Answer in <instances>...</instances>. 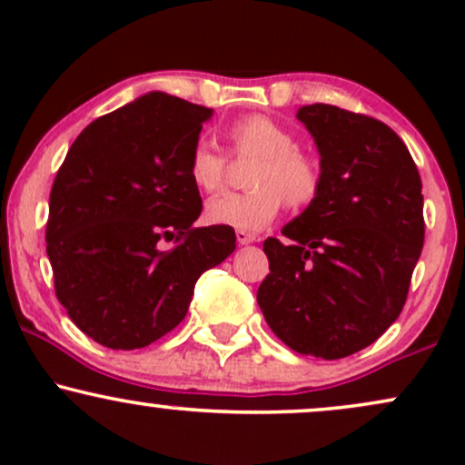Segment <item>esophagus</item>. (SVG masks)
<instances>
[{"instance_id":"obj_1","label":"esophagus","mask_w":465,"mask_h":465,"mask_svg":"<svg viewBox=\"0 0 465 465\" xmlns=\"http://www.w3.org/2000/svg\"><path fill=\"white\" fill-rule=\"evenodd\" d=\"M236 240H238V244H251V242H255V236L253 233H249V232H236Z\"/></svg>"}]
</instances>
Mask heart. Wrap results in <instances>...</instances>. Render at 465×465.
Returning a JSON list of instances; mask_svg holds the SVG:
<instances>
[{
  "label": "heart",
  "mask_w": 465,
  "mask_h": 465,
  "mask_svg": "<svg viewBox=\"0 0 465 465\" xmlns=\"http://www.w3.org/2000/svg\"><path fill=\"white\" fill-rule=\"evenodd\" d=\"M225 140L238 159H255V165L247 177L249 192L207 203L212 225L260 232L284 203L291 210H306L322 194V165L295 148V135L282 122L262 114L242 115L225 126ZM188 174L203 194H218L227 183V162L212 143L199 142L190 153Z\"/></svg>",
  "instance_id": "1"
}]
</instances>
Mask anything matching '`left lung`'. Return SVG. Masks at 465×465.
I'll list each match as a JSON object with an SVG mask.
<instances>
[{"mask_svg": "<svg viewBox=\"0 0 465 465\" xmlns=\"http://www.w3.org/2000/svg\"><path fill=\"white\" fill-rule=\"evenodd\" d=\"M322 154L319 199L264 240L266 323L291 350L334 361L371 345L402 312L421 244V179L404 142L332 104L297 111Z\"/></svg>", "mask_w": 465, "mask_h": 465, "instance_id": "obj_1", "label": "left lung"}]
</instances>
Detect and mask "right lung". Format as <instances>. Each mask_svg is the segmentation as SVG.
<instances>
[{"label": "right lung", "mask_w": 465, "mask_h": 465, "mask_svg": "<svg viewBox=\"0 0 465 465\" xmlns=\"http://www.w3.org/2000/svg\"><path fill=\"white\" fill-rule=\"evenodd\" d=\"M212 109L151 92L87 126L58 168L45 242L69 319L111 350L146 348L188 314L201 273L236 249L232 227H192V148ZM174 239V250L161 242Z\"/></svg>", "instance_id": "right-lung-1"}]
</instances>
